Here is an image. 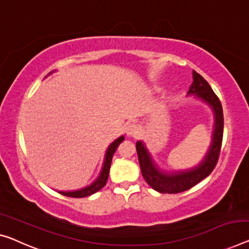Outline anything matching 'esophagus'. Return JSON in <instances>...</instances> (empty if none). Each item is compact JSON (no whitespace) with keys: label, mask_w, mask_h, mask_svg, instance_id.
I'll use <instances>...</instances> for the list:
<instances>
[{"label":"esophagus","mask_w":249,"mask_h":249,"mask_svg":"<svg viewBox=\"0 0 249 249\" xmlns=\"http://www.w3.org/2000/svg\"><path fill=\"white\" fill-rule=\"evenodd\" d=\"M125 132L130 137H136L139 132V127L136 124H129L127 127H125Z\"/></svg>","instance_id":"esophagus-1"}]
</instances>
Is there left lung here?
<instances>
[{
	"instance_id": "1",
	"label": "left lung",
	"mask_w": 249,
	"mask_h": 249,
	"mask_svg": "<svg viewBox=\"0 0 249 249\" xmlns=\"http://www.w3.org/2000/svg\"><path fill=\"white\" fill-rule=\"evenodd\" d=\"M193 79L194 81L189 88L188 94L196 95L200 100L207 103L215 114L212 144H210L202 161L191 169L167 173V171L160 169L155 163L143 142L138 141L136 143L141 174H142L144 180L152 189L161 194H178L193 188L202 179L212 174V171L215 169L218 158H219L224 135L223 107L208 82L199 73L193 71Z\"/></svg>"
}]
</instances>
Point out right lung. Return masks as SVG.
I'll use <instances>...</instances> for the list:
<instances>
[{
    "instance_id": "obj_1",
    "label": "right lung",
    "mask_w": 249,
    "mask_h": 249,
    "mask_svg": "<svg viewBox=\"0 0 249 249\" xmlns=\"http://www.w3.org/2000/svg\"><path fill=\"white\" fill-rule=\"evenodd\" d=\"M50 73H51V72H50ZM124 136L119 137L117 140H114L113 142L110 144L108 149H107L105 162H103L102 170H101V173H100V176H99V177L97 178V180L93 181L90 186L86 187V188H82V189H79V190H74V191H59V193L61 195H63V196H67V197L83 198V197L90 196V195L97 193V191H99L101 188H103V187L106 186L107 180H108L109 170H110V166H111L113 154H114V152H116L118 146H119V144L122 142V141H124Z\"/></svg>"
}]
</instances>
